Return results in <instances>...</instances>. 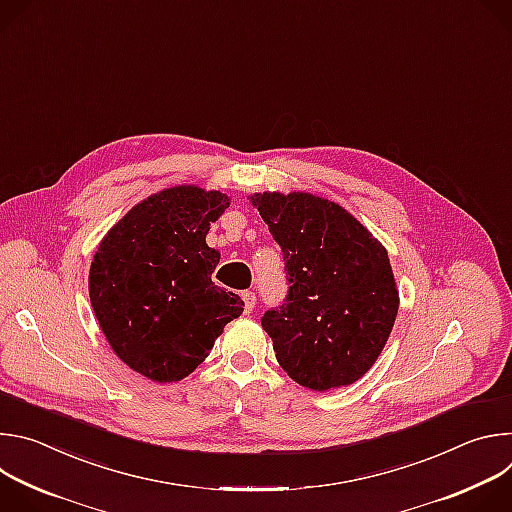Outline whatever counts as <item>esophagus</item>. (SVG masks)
<instances>
[{
    "label": "esophagus",
    "mask_w": 512,
    "mask_h": 512,
    "mask_svg": "<svg viewBox=\"0 0 512 512\" xmlns=\"http://www.w3.org/2000/svg\"><path fill=\"white\" fill-rule=\"evenodd\" d=\"M241 298H243V304H245V314H251L253 308H255V304H257L255 294H253V291H245V294H243Z\"/></svg>",
    "instance_id": "1"
}]
</instances>
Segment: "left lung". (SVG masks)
Wrapping results in <instances>:
<instances>
[{
  "label": "left lung",
  "instance_id": "obj_1",
  "mask_svg": "<svg viewBox=\"0 0 512 512\" xmlns=\"http://www.w3.org/2000/svg\"><path fill=\"white\" fill-rule=\"evenodd\" d=\"M249 198L285 261L287 296L261 318L281 369L312 391L356 383L385 348L399 310L387 249L326 198Z\"/></svg>",
  "mask_w": 512,
  "mask_h": 512
}]
</instances>
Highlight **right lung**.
Returning <instances> with one entry per match:
<instances>
[{
  "instance_id": "obj_1",
  "label": "right lung",
  "mask_w": 512,
  "mask_h": 512,
  "mask_svg": "<svg viewBox=\"0 0 512 512\" xmlns=\"http://www.w3.org/2000/svg\"><path fill=\"white\" fill-rule=\"evenodd\" d=\"M231 198L174 186L135 204L103 237L89 271V296L113 352L156 383L188 377L243 300L214 285L221 253L208 229Z\"/></svg>"
}]
</instances>
